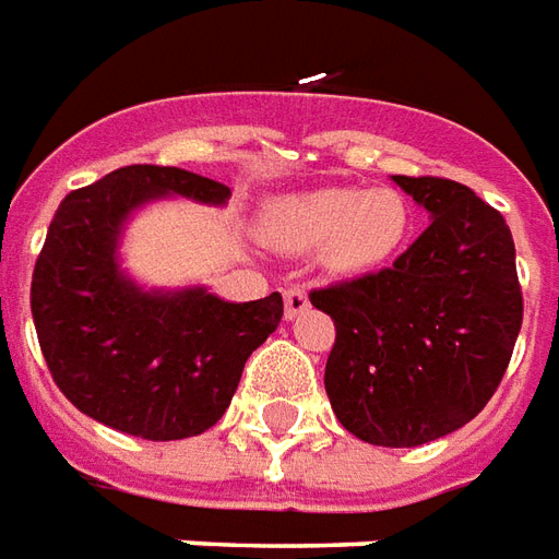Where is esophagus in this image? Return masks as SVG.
<instances>
[{"label": "esophagus", "instance_id": "obj_1", "mask_svg": "<svg viewBox=\"0 0 559 559\" xmlns=\"http://www.w3.org/2000/svg\"><path fill=\"white\" fill-rule=\"evenodd\" d=\"M304 309H309L307 288H300V285L288 288V292H285V319H297Z\"/></svg>", "mask_w": 559, "mask_h": 559}]
</instances>
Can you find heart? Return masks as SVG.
<instances>
[{
  "mask_svg": "<svg viewBox=\"0 0 559 559\" xmlns=\"http://www.w3.org/2000/svg\"><path fill=\"white\" fill-rule=\"evenodd\" d=\"M411 205L390 187H321L283 199L271 231L288 250H321L336 271L360 274L384 264L411 231Z\"/></svg>",
  "mask_w": 559,
  "mask_h": 559,
  "instance_id": "obj_1",
  "label": "heart"
}]
</instances>
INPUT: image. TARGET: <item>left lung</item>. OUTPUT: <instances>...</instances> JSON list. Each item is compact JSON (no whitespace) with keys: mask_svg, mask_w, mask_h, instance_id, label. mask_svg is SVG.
Returning a JSON list of instances; mask_svg holds the SVG:
<instances>
[{"mask_svg":"<svg viewBox=\"0 0 559 559\" xmlns=\"http://www.w3.org/2000/svg\"><path fill=\"white\" fill-rule=\"evenodd\" d=\"M393 181L429 211V229L384 271L309 300L336 328L324 390L342 426L374 447H419L495 396L524 300L500 211L450 178Z\"/></svg>","mask_w":559,"mask_h":559,"instance_id":"obj_1","label":"left lung"}]
</instances>
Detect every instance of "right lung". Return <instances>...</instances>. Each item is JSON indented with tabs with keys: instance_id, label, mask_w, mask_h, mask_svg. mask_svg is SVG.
Listing matches in <instances>:
<instances>
[{
	"instance_id": "1",
	"label": "right lung",
	"mask_w": 559,
	"mask_h": 559,
	"mask_svg": "<svg viewBox=\"0 0 559 559\" xmlns=\"http://www.w3.org/2000/svg\"><path fill=\"white\" fill-rule=\"evenodd\" d=\"M226 205L231 190L178 166H121L62 199L32 274L40 352L73 408L145 441L211 429L243 364L283 319V295L229 304L205 288L145 292L118 271L133 207L160 195Z\"/></svg>"
}]
</instances>
